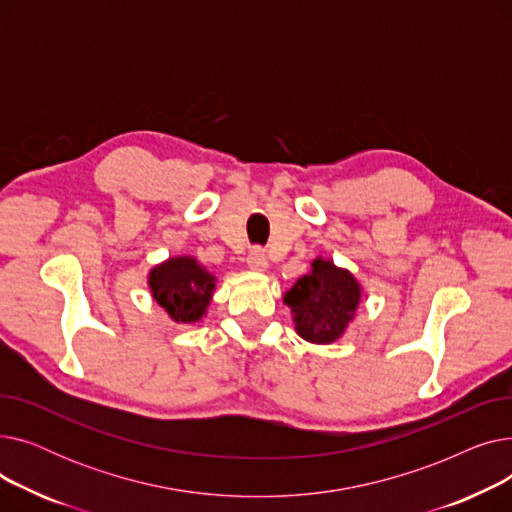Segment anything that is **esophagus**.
Masks as SVG:
<instances>
[{
    "label": "esophagus",
    "mask_w": 512,
    "mask_h": 512,
    "mask_svg": "<svg viewBox=\"0 0 512 512\" xmlns=\"http://www.w3.org/2000/svg\"><path fill=\"white\" fill-rule=\"evenodd\" d=\"M247 267L253 272H265L267 267V257H265V251L255 247L249 255H247Z\"/></svg>",
    "instance_id": "34e87169"
}]
</instances>
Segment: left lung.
<instances>
[{"label":"left lung","instance_id":"obj_1","mask_svg":"<svg viewBox=\"0 0 512 512\" xmlns=\"http://www.w3.org/2000/svg\"><path fill=\"white\" fill-rule=\"evenodd\" d=\"M361 299L357 280L332 261H313V272L303 276L284 301L294 313L297 332L311 342H334L353 319Z\"/></svg>","mask_w":512,"mask_h":512}]
</instances>
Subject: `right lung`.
<instances>
[{
  "instance_id": "obj_1",
  "label": "right lung",
  "mask_w": 512,
  "mask_h": 512,
  "mask_svg": "<svg viewBox=\"0 0 512 512\" xmlns=\"http://www.w3.org/2000/svg\"><path fill=\"white\" fill-rule=\"evenodd\" d=\"M155 301L176 321H197L209 303L213 276L191 257H178L157 265L149 276Z\"/></svg>"
}]
</instances>
